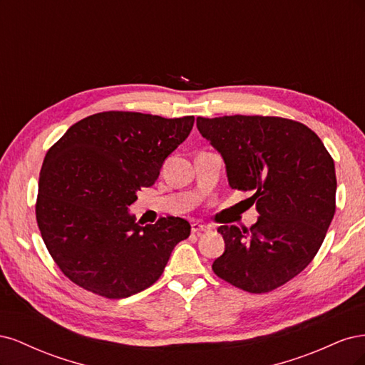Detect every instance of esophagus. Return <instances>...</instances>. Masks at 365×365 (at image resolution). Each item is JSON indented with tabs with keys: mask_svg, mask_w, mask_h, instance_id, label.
<instances>
[{
	"mask_svg": "<svg viewBox=\"0 0 365 365\" xmlns=\"http://www.w3.org/2000/svg\"><path fill=\"white\" fill-rule=\"evenodd\" d=\"M210 230V227L208 225H204V224H201V222H193L192 224V233H205V231H208Z\"/></svg>",
	"mask_w": 365,
	"mask_h": 365,
	"instance_id": "obj_1",
	"label": "esophagus"
}]
</instances>
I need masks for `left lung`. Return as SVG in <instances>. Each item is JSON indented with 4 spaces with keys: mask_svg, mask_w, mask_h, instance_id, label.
I'll use <instances>...</instances> for the list:
<instances>
[{
    "mask_svg": "<svg viewBox=\"0 0 365 365\" xmlns=\"http://www.w3.org/2000/svg\"><path fill=\"white\" fill-rule=\"evenodd\" d=\"M196 126L224 158L231 189L251 192L259 212L250 230L217 228L225 251L215 274L252 294L279 288L312 262L332 222V157L314 130L289 118L197 117Z\"/></svg>",
    "mask_w": 365,
    "mask_h": 365,
    "instance_id": "obj_1",
    "label": "left lung"
}]
</instances>
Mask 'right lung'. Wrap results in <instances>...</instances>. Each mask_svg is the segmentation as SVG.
<instances>
[{
	"label": "right lung",
	"instance_id": "add662e5",
	"mask_svg": "<svg viewBox=\"0 0 365 365\" xmlns=\"http://www.w3.org/2000/svg\"><path fill=\"white\" fill-rule=\"evenodd\" d=\"M193 115L108 111L74 123L42 163L36 220L48 252L81 288L126 298L155 283L176 244L190 236L182 217L143 225L129 213L164 160L189 137Z\"/></svg>",
	"mask_w": 365,
	"mask_h": 365
}]
</instances>
